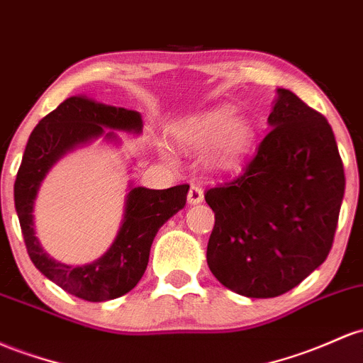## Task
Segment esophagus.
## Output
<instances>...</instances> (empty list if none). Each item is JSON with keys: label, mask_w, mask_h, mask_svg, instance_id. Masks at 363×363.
I'll use <instances>...</instances> for the list:
<instances>
[{"label": "esophagus", "mask_w": 363, "mask_h": 363, "mask_svg": "<svg viewBox=\"0 0 363 363\" xmlns=\"http://www.w3.org/2000/svg\"><path fill=\"white\" fill-rule=\"evenodd\" d=\"M203 201V189L198 184H191L188 193V203L189 205H198Z\"/></svg>", "instance_id": "obj_1"}]
</instances>
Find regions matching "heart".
<instances>
[{
	"label": "heart",
	"instance_id": "obj_1",
	"mask_svg": "<svg viewBox=\"0 0 363 363\" xmlns=\"http://www.w3.org/2000/svg\"><path fill=\"white\" fill-rule=\"evenodd\" d=\"M238 110L220 105L177 122L172 129L175 145L186 153L208 151V163L217 172L238 169L253 143V127Z\"/></svg>",
	"mask_w": 363,
	"mask_h": 363
}]
</instances>
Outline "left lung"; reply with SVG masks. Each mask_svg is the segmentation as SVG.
<instances>
[{
	"instance_id": "8db88e82",
	"label": "left lung",
	"mask_w": 363,
	"mask_h": 363,
	"mask_svg": "<svg viewBox=\"0 0 363 363\" xmlns=\"http://www.w3.org/2000/svg\"><path fill=\"white\" fill-rule=\"evenodd\" d=\"M272 129L242 172L208 189L215 213L206 262L248 298L284 294L324 264L345 194V169L324 115L277 89Z\"/></svg>"
}]
</instances>
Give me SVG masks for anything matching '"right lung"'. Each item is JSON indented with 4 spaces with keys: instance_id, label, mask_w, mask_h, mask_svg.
I'll return each mask as SVG.
<instances>
[{
    "instance_id": "right-lung-1",
    "label": "right lung",
    "mask_w": 363,
    "mask_h": 363,
    "mask_svg": "<svg viewBox=\"0 0 363 363\" xmlns=\"http://www.w3.org/2000/svg\"><path fill=\"white\" fill-rule=\"evenodd\" d=\"M105 129L139 134L143 130L141 115L86 96L67 98L34 127L13 186L15 210L35 269L67 293L86 301L113 300L141 281L158 229L184 208L189 189L188 184L169 189L130 188L121 230L101 258L86 265H67L51 258L34 233L33 212L39 186L67 151L103 136ZM105 138L117 139L113 133H106Z\"/></svg>"
}]
</instances>
